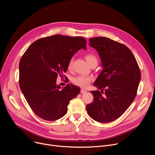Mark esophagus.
Returning <instances> with one entry per match:
<instances>
[{
	"mask_svg": "<svg viewBox=\"0 0 155 155\" xmlns=\"http://www.w3.org/2000/svg\"><path fill=\"white\" fill-rule=\"evenodd\" d=\"M80 93H81V94H84V93H86V90H83V89H81V90H80Z\"/></svg>",
	"mask_w": 155,
	"mask_h": 155,
	"instance_id": "1",
	"label": "esophagus"
}]
</instances>
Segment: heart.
<instances>
[{"label": "heart", "mask_w": 155, "mask_h": 155, "mask_svg": "<svg viewBox=\"0 0 155 155\" xmlns=\"http://www.w3.org/2000/svg\"><path fill=\"white\" fill-rule=\"evenodd\" d=\"M85 59L87 62L90 65H92L94 62H97V58L92 54H88L85 56ZM72 64H73V60L71 59L68 64V69H71L72 68ZM92 78L90 77L87 76H83V75H78L77 77H75L73 78L72 81L73 83L79 87H87L89 86Z\"/></svg>", "instance_id": "1"}]
</instances>
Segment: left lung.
<instances>
[{"label":"left lung","instance_id":"8db88e82","mask_svg":"<svg viewBox=\"0 0 155 155\" xmlns=\"http://www.w3.org/2000/svg\"><path fill=\"white\" fill-rule=\"evenodd\" d=\"M89 40L90 46L99 53L103 69L93 84L101 92L91 91L94 99L86 110L97 122H112L133 102L141 78L140 69L134 56L123 44L104 37Z\"/></svg>","mask_w":155,"mask_h":155}]
</instances>
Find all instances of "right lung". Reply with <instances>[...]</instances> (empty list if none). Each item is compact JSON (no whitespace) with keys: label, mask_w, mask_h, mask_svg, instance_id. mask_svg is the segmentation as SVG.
Wrapping results in <instances>:
<instances>
[{"label":"right lung","mask_w":155,"mask_h":155,"mask_svg":"<svg viewBox=\"0 0 155 155\" xmlns=\"http://www.w3.org/2000/svg\"><path fill=\"white\" fill-rule=\"evenodd\" d=\"M80 49L86 50L81 37L57 34L36 40L29 47L19 62V86L33 112L40 118L55 121L68 112L69 102L80 92L79 87L56 84L68 64Z\"/></svg>","instance_id":"right-lung-1"}]
</instances>
